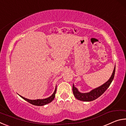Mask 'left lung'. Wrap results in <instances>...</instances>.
<instances>
[{"label":"left lung","instance_id":"8db88e82","mask_svg":"<svg viewBox=\"0 0 126 126\" xmlns=\"http://www.w3.org/2000/svg\"><path fill=\"white\" fill-rule=\"evenodd\" d=\"M115 70H116V65L114 68L113 71L110 78L109 79L107 82H106L105 83L102 84L99 87L95 88L92 90L91 92L88 93H80L79 92L78 89L74 87V84H73V94L77 99L82 101L85 102H89L92 101L93 100H95L103 94L105 92L108 87H110V84H111L113 79L114 74H115Z\"/></svg>","mask_w":126,"mask_h":126}]
</instances>
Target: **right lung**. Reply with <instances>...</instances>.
Listing matches in <instances>:
<instances>
[{"instance_id":"1","label":"right lung","mask_w":126,"mask_h":126,"mask_svg":"<svg viewBox=\"0 0 126 126\" xmlns=\"http://www.w3.org/2000/svg\"><path fill=\"white\" fill-rule=\"evenodd\" d=\"M56 91H57V86L55 87V89L54 93H53V94L51 95V96H50L48 98H47L42 99H39L31 100V99H27V98H24L22 96H21V95H19L23 99H24L26 101L28 102L29 103H30L32 104H33V105H35V106H44L47 104L50 103V102L54 99L55 93H56Z\"/></svg>"}]
</instances>
